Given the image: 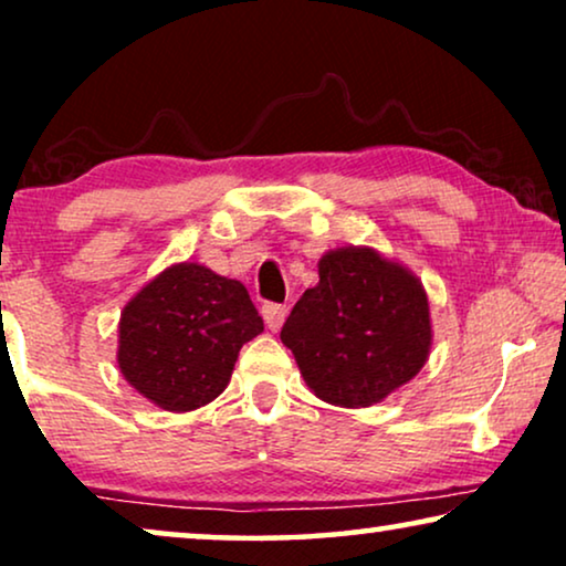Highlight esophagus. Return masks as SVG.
I'll return each mask as SVG.
<instances>
[{
  "mask_svg": "<svg viewBox=\"0 0 566 566\" xmlns=\"http://www.w3.org/2000/svg\"><path fill=\"white\" fill-rule=\"evenodd\" d=\"M285 316H289V308L281 306V304H265V306H262V319H265V327L270 332L281 329Z\"/></svg>",
  "mask_w": 566,
  "mask_h": 566,
  "instance_id": "34e87169",
  "label": "esophagus"
}]
</instances>
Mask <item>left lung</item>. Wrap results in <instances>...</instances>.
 Returning a JSON list of instances; mask_svg holds the SVG:
<instances>
[{
	"mask_svg": "<svg viewBox=\"0 0 566 566\" xmlns=\"http://www.w3.org/2000/svg\"><path fill=\"white\" fill-rule=\"evenodd\" d=\"M281 339L322 401L378 405L428 363V291L374 247H337L319 258V283L293 306Z\"/></svg>",
	"mask_w": 566,
	"mask_h": 566,
	"instance_id": "left-lung-1",
	"label": "left lung"
}]
</instances>
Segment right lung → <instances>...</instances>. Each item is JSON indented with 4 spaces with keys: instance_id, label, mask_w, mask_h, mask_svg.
<instances>
[{
    "instance_id": "add662e5",
    "label": "right lung",
    "mask_w": 566,
    "mask_h": 566,
    "mask_svg": "<svg viewBox=\"0 0 566 566\" xmlns=\"http://www.w3.org/2000/svg\"><path fill=\"white\" fill-rule=\"evenodd\" d=\"M262 329L242 283L200 262H175L123 306L115 360L151 405L192 412L227 389L239 350Z\"/></svg>"
}]
</instances>
